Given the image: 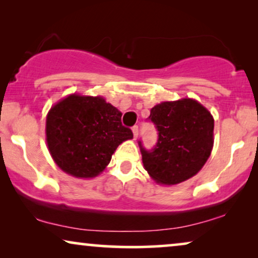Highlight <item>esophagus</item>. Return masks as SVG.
I'll return each instance as SVG.
<instances>
[{"label":"esophagus","mask_w":258,"mask_h":258,"mask_svg":"<svg viewBox=\"0 0 258 258\" xmlns=\"http://www.w3.org/2000/svg\"><path fill=\"white\" fill-rule=\"evenodd\" d=\"M132 130H133V134H134V137H135V139H137V136H139V126L137 125H134L133 128H132Z\"/></svg>","instance_id":"esophagus-1"}]
</instances>
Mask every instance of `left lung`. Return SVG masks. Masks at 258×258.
<instances>
[{
  "label": "left lung",
  "mask_w": 258,
  "mask_h": 258,
  "mask_svg": "<svg viewBox=\"0 0 258 258\" xmlns=\"http://www.w3.org/2000/svg\"><path fill=\"white\" fill-rule=\"evenodd\" d=\"M158 132L154 149L139 141L144 169L157 183L174 185L195 176L209 158L214 146V118L192 98L162 102L150 110Z\"/></svg>",
  "instance_id": "obj_1"
}]
</instances>
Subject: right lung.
<instances>
[{
    "mask_svg": "<svg viewBox=\"0 0 258 258\" xmlns=\"http://www.w3.org/2000/svg\"><path fill=\"white\" fill-rule=\"evenodd\" d=\"M122 112L101 96L69 95L51 107L45 121L49 153L59 169L77 178L100 175L117 147L133 139Z\"/></svg>",
    "mask_w": 258,
    "mask_h": 258,
    "instance_id": "1",
    "label": "right lung"
}]
</instances>
